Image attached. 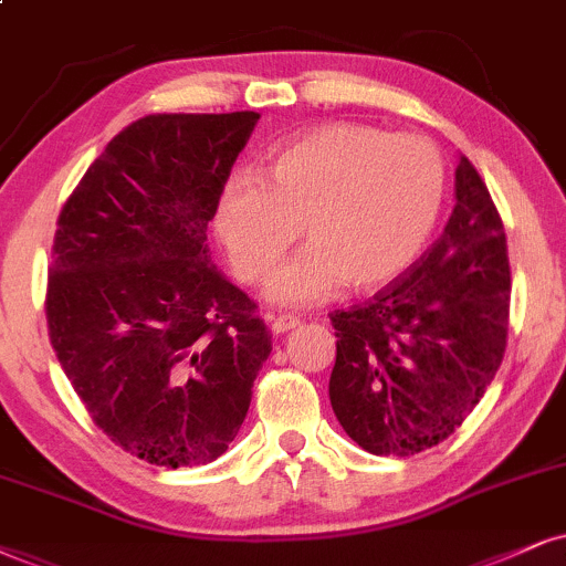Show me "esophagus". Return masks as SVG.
<instances>
[{
  "mask_svg": "<svg viewBox=\"0 0 566 566\" xmlns=\"http://www.w3.org/2000/svg\"><path fill=\"white\" fill-rule=\"evenodd\" d=\"M298 323L302 319L298 317H291V315H270V325H272V333H289L294 331V327H298Z\"/></svg>",
  "mask_w": 566,
  "mask_h": 566,
  "instance_id": "obj_1",
  "label": "esophagus"
}]
</instances>
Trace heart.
<instances>
[{"label": "heart", "mask_w": 566, "mask_h": 566, "mask_svg": "<svg viewBox=\"0 0 566 566\" xmlns=\"http://www.w3.org/2000/svg\"><path fill=\"white\" fill-rule=\"evenodd\" d=\"M446 170L422 136L331 123L272 151L264 180L222 186L214 230L243 283H262L296 241L306 247L270 281L268 296L304 306L348 283L375 291L411 268L441 218Z\"/></svg>", "instance_id": "obj_1"}]
</instances>
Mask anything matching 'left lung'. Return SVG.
I'll list each match as a JSON object with an SVG mask.
<instances>
[{"mask_svg": "<svg viewBox=\"0 0 566 566\" xmlns=\"http://www.w3.org/2000/svg\"><path fill=\"white\" fill-rule=\"evenodd\" d=\"M441 239L365 304L331 315V403L375 457H411L451 436L478 407L506 352V235L467 157Z\"/></svg>", "mask_w": 566, "mask_h": 566, "instance_id": "8db88e82", "label": "left lung"}]
</instances>
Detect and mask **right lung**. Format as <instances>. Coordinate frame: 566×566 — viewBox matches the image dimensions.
<instances>
[{
  "instance_id": "1",
  "label": "right lung",
  "mask_w": 566,
  "mask_h": 566,
  "mask_svg": "<svg viewBox=\"0 0 566 566\" xmlns=\"http://www.w3.org/2000/svg\"><path fill=\"white\" fill-rule=\"evenodd\" d=\"M260 115H149L91 163L57 220L49 338L91 420L178 470L228 451L270 357L256 304L209 260L207 222Z\"/></svg>"
}]
</instances>
